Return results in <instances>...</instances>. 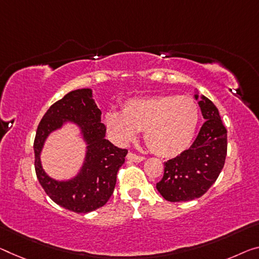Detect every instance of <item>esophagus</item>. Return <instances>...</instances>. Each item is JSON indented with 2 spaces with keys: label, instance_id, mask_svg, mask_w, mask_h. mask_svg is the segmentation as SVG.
<instances>
[{
  "label": "esophagus",
  "instance_id": "esophagus-1",
  "mask_svg": "<svg viewBox=\"0 0 259 259\" xmlns=\"http://www.w3.org/2000/svg\"><path fill=\"white\" fill-rule=\"evenodd\" d=\"M127 160L133 161V162H141L145 160V156H141V155H138V154L130 152L128 154H127Z\"/></svg>",
  "mask_w": 259,
  "mask_h": 259
}]
</instances>
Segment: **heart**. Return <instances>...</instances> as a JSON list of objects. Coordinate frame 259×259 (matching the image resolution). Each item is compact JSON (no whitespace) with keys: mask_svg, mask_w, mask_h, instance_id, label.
I'll return each mask as SVG.
<instances>
[{"mask_svg":"<svg viewBox=\"0 0 259 259\" xmlns=\"http://www.w3.org/2000/svg\"><path fill=\"white\" fill-rule=\"evenodd\" d=\"M199 107L193 98L177 95L133 98L121 111H110L104 124L119 143H127L143 130L148 148L162 157H174L188 149L196 134Z\"/></svg>","mask_w":259,"mask_h":259,"instance_id":"obj_1","label":"heart"}]
</instances>
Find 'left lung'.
I'll return each mask as SVG.
<instances>
[{
	"instance_id": "1",
	"label": "left lung",
	"mask_w": 259,
	"mask_h": 259,
	"mask_svg": "<svg viewBox=\"0 0 259 259\" xmlns=\"http://www.w3.org/2000/svg\"><path fill=\"white\" fill-rule=\"evenodd\" d=\"M199 106L206 121L196 140L189 149L164 162V174L156 184L161 196L171 202L200 198L215 183L224 169L227 130L212 101L202 96Z\"/></svg>"
}]
</instances>
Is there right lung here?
I'll list each match as a JSON object with an SVG mask.
<instances>
[{"mask_svg": "<svg viewBox=\"0 0 259 259\" xmlns=\"http://www.w3.org/2000/svg\"><path fill=\"white\" fill-rule=\"evenodd\" d=\"M102 111L93 99L90 89L70 91L44 114L35 133L34 169L42 189L55 204L76 213H89L104 206L112 196L117 174L124 164L127 149L118 148L105 139V125L101 122ZM66 120L81 127L89 145L86 162L74 180L58 182L50 179L40 164L43 141L52 130Z\"/></svg>", "mask_w": 259, "mask_h": 259, "instance_id": "right-lung-1", "label": "right lung"}]
</instances>
